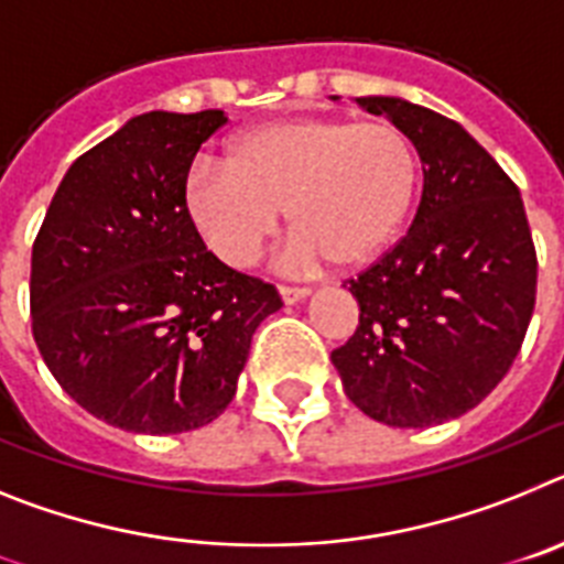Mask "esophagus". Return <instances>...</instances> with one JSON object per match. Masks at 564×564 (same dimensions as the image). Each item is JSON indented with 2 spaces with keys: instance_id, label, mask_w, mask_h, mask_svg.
I'll list each match as a JSON object with an SVG mask.
<instances>
[{
  "instance_id": "obj_1",
  "label": "esophagus",
  "mask_w": 564,
  "mask_h": 564,
  "mask_svg": "<svg viewBox=\"0 0 564 564\" xmlns=\"http://www.w3.org/2000/svg\"><path fill=\"white\" fill-rule=\"evenodd\" d=\"M278 292H281L283 303H297L310 295V289L306 286H278Z\"/></svg>"
}]
</instances>
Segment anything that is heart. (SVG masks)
I'll use <instances>...</instances> for the list:
<instances>
[{
  "instance_id": "obj_1",
  "label": "heart",
  "mask_w": 564,
  "mask_h": 564,
  "mask_svg": "<svg viewBox=\"0 0 564 564\" xmlns=\"http://www.w3.org/2000/svg\"><path fill=\"white\" fill-rule=\"evenodd\" d=\"M417 181V147L394 121L289 116L238 135L227 164L189 166L184 204L209 249L232 267L258 258L283 209L297 229L289 261L360 267L400 232Z\"/></svg>"
}]
</instances>
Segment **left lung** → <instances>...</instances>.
<instances>
[{"mask_svg": "<svg viewBox=\"0 0 564 564\" xmlns=\"http://www.w3.org/2000/svg\"><path fill=\"white\" fill-rule=\"evenodd\" d=\"M403 127L423 161L409 232L349 281L355 335L332 351L346 398L371 420H454L511 369L536 301V249L519 189L457 121L391 96L357 99Z\"/></svg>", "mask_w": 564, "mask_h": 564, "instance_id": "1", "label": "left lung"}]
</instances>
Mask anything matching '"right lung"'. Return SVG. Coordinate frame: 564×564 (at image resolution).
I'll return each instance as SVG.
<instances>
[{"label": "right lung", "instance_id": "add662e5", "mask_svg": "<svg viewBox=\"0 0 564 564\" xmlns=\"http://www.w3.org/2000/svg\"><path fill=\"white\" fill-rule=\"evenodd\" d=\"M221 110H153L78 155L31 258L33 340L93 417L135 434L213 423L235 398L272 283L218 261L184 204Z\"/></svg>", "mask_w": 564, "mask_h": 564}]
</instances>
